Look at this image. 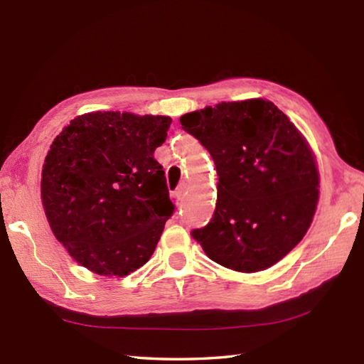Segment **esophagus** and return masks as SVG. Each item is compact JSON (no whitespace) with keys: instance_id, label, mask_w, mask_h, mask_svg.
<instances>
[{"instance_id":"34e87169","label":"esophagus","mask_w":364,"mask_h":364,"mask_svg":"<svg viewBox=\"0 0 364 364\" xmlns=\"http://www.w3.org/2000/svg\"><path fill=\"white\" fill-rule=\"evenodd\" d=\"M186 194H188V184L183 181V183H180V186L176 188V197L184 198V197H186Z\"/></svg>"}]
</instances>
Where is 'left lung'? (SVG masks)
<instances>
[{"mask_svg": "<svg viewBox=\"0 0 364 364\" xmlns=\"http://www.w3.org/2000/svg\"><path fill=\"white\" fill-rule=\"evenodd\" d=\"M180 122L219 175L213 219L192 237L208 258L237 272L275 264L305 236L318 203L319 175L305 139L262 98L208 106Z\"/></svg>", "mask_w": 364, "mask_h": 364, "instance_id": "8db88e82", "label": "left lung"}]
</instances>
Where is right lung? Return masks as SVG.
<instances>
[{
  "instance_id": "right-lung-1",
  "label": "right lung",
  "mask_w": 364,
  "mask_h": 364,
  "mask_svg": "<svg viewBox=\"0 0 364 364\" xmlns=\"http://www.w3.org/2000/svg\"><path fill=\"white\" fill-rule=\"evenodd\" d=\"M172 119L90 112L50 146L42 203L54 236L81 266L128 275L150 259L173 214L164 170L153 153Z\"/></svg>"
}]
</instances>
